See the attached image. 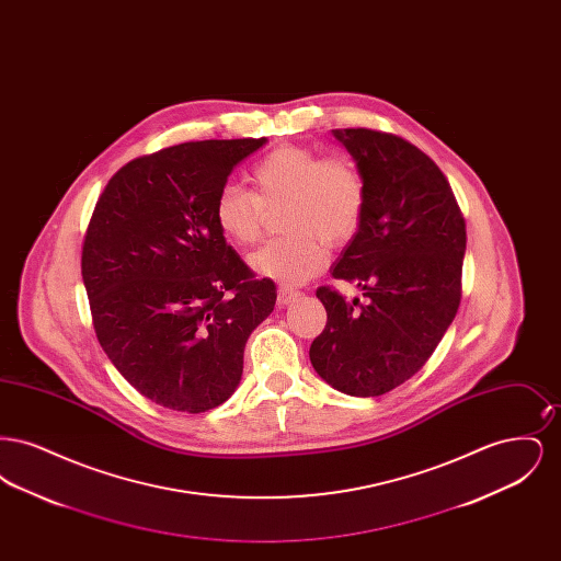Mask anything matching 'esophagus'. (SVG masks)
Listing matches in <instances>:
<instances>
[{
  "instance_id": "1",
  "label": "esophagus",
  "mask_w": 561,
  "mask_h": 561,
  "mask_svg": "<svg viewBox=\"0 0 561 561\" xmlns=\"http://www.w3.org/2000/svg\"><path fill=\"white\" fill-rule=\"evenodd\" d=\"M298 296H300V293H298L296 288L282 286V288L277 290V302H279V305H290V302H294Z\"/></svg>"
}]
</instances>
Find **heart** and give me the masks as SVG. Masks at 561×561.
Wrapping results in <instances>:
<instances>
[{"instance_id":"1","label":"heart","mask_w":561,"mask_h":561,"mask_svg":"<svg viewBox=\"0 0 561 561\" xmlns=\"http://www.w3.org/2000/svg\"><path fill=\"white\" fill-rule=\"evenodd\" d=\"M254 193L225 185L214 220L225 238L250 245L261 238L267 210H282L288 236L271 240L250 256L259 275L298 284L325 265V245L347 243L366 213V181L347 158H323L309 147H277L250 172Z\"/></svg>"}]
</instances>
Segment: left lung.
I'll return each mask as SVG.
<instances>
[{"label":"left lung","mask_w":561,"mask_h":561,"mask_svg":"<svg viewBox=\"0 0 561 561\" xmlns=\"http://www.w3.org/2000/svg\"><path fill=\"white\" fill-rule=\"evenodd\" d=\"M332 134L366 181V213L330 273L366 302L321 286L328 321L309 357L336 391L374 398L419 373L453 323L467 231L450 183L421 149L368 128Z\"/></svg>","instance_id":"1"}]
</instances>
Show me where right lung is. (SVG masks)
<instances>
[{
	"label": "right lung",
	"instance_id": "right-lung-1",
	"mask_svg": "<svg viewBox=\"0 0 561 561\" xmlns=\"http://www.w3.org/2000/svg\"><path fill=\"white\" fill-rule=\"evenodd\" d=\"M267 138L197 140L126 163L90 218L81 277L101 347L134 389L199 414L229 400L252 330L275 307L227 245L214 204Z\"/></svg>",
	"mask_w": 561,
	"mask_h": 561
}]
</instances>
